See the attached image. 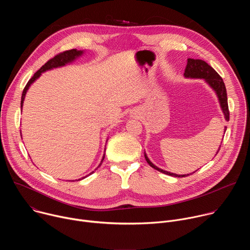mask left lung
Masks as SVG:
<instances>
[{
  "label": "left lung",
  "instance_id": "1",
  "mask_svg": "<svg viewBox=\"0 0 250 250\" xmlns=\"http://www.w3.org/2000/svg\"><path fill=\"white\" fill-rule=\"evenodd\" d=\"M184 75L187 78H202V79H205V81L213 90L216 91V93L218 95V98H219V101H220V104H221V108H222V110H223V112L225 114L226 121L229 122V104H228L227 89H226V86H225L223 78L218 74L217 71L213 69L211 66H209L204 60L188 58L187 66H186V69H185ZM226 130H227V128L225 129V131ZM219 151H220V148H219L218 152ZM218 152H217V154H218ZM145 156H146V159L147 163L152 168L158 170L159 172H162V173L170 175V176H175V177H185V176L189 175V174L178 175V174H175V173H170V172H167L165 170H162V169L156 167L154 164H152L150 162V160L148 159V157L146 156V154H145Z\"/></svg>",
  "mask_w": 250,
  "mask_h": 250
}]
</instances>
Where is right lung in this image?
Returning a JSON list of instances; mask_svg holds the SVG:
<instances>
[{"mask_svg":"<svg viewBox=\"0 0 250 250\" xmlns=\"http://www.w3.org/2000/svg\"><path fill=\"white\" fill-rule=\"evenodd\" d=\"M83 53V51L81 50H77V49H71V50H66V51H63V52H60L58 53L57 55H55L53 58L49 59L40 70H38L37 72L34 73V75L29 79V81L27 82V84L25 85L23 91H22V95H21V106H22V104H23V101H24V97H25V94H26V91L27 89L29 88L30 84L33 83L35 80H37L42 72H44V71L46 70H49V69H52V68H56V67H60V66H63L69 62H71L72 60H74L76 57L80 56L81 54ZM104 160V158H103ZM102 160V161H103Z\"/></svg>","mask_w":250,"mask_h":250,"instance_id":"add662e5","label":"right lung"}]
</instances>
